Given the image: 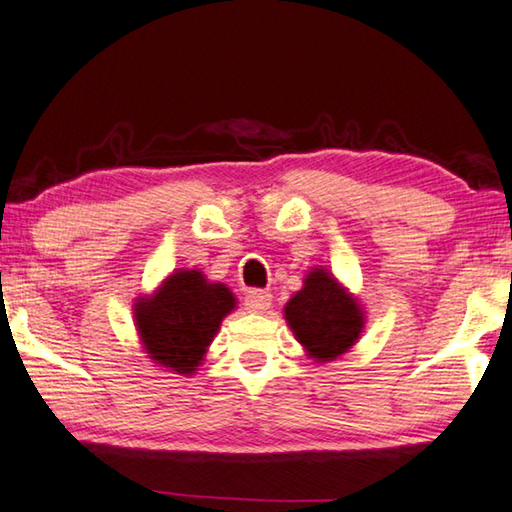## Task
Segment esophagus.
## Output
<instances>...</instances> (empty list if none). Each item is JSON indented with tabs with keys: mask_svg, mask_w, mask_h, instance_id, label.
<instances>
[{
	"mask_svg": "<svg viewBox=\"0 0 512 512\" xmlns=\"http://www.w3.org/2000/svg\"><path fill=\"white\" fill-rule=\"evenodd\" d=\"M270 304H273V297H270V293H266V290H250L244 302L248 313H255V315L266 313Z\"/></svg>",
	"mask_w": 512,
	"mask_h": 512,
	"instance_id": "esophagus-1",
	"label": "esophagus"
}]
</instances>
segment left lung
Masks as SVG:
<instances>
[{
    "label": "left lung",
    "mask_w": 512,
    "mask_h": 512,
    "mask_svg": "<svg viewBox=\"0 0 512 512\" xmlns=\"http://www.w3.org/2000/svg\"><path fill=\"white\" fill-rule=\"evenodd\" d=\"M284 319L317 364L335 362L348 353L366 326L364 306L324 266L308 270L302 290L284 306Z\"/></svg>",
    "instance_id": "8db88e82"
}]
</instances>
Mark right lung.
<instances>
[{
    "instance_id": "add662e5",
    "label": "right lung",
    "mask_w": 512,
    "mask_h": 512,
    "mask_svg": "<svg viewBox=\"0 0 512 512\" xmlns=\"http://www.w3.org/2000/svg\"><path fill=\"white\" fill-rule=\"evenodd\" d=\"M237 297L197 268H177L150 295L135 299V328L148 359L162 370L193 375L202 366Z\"/></svg>"
}]
</instances>
